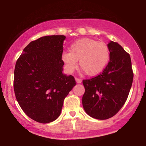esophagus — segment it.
I'll return each mask as SVG.
<instances>
[{
    "label": "esophagus",
    "mask_w": 146,
    "mask_h": 146,
    "mask_svg": "<svg viewBox=\"0 0 146 146\" xmlns=\"http://www.w3.org/2000/svg\"><path fill=\"white\" fill-rule=\"evenodd\" d=\"M75 80H76V82L78 83V84L81 83L82 81V79L78 78H75Z\"/></svg>",
    "instance_id": "1"
}]
</instances>
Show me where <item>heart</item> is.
I'll use <instances>...</instances> for the list:
<instances>
[{"label": "heart", "mask_w": 146, "mask_h": 146, "mask_svg": "<svg viewBox=\"0 0 146 146\" xmlns=\"http://www.w3.org/2000/svg\"><path fill=\"white\" fill-rule=\"evenodd\" d=\"M110 55L109 48L104 42L86 38L72 43L69 53L64 52L62 58L68 71H74L79 60V65L85 73L94 76L101 73L108 65Z\"/></svg>", "instance_id": "heart-1"}]
</instances>
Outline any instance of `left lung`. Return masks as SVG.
<instances>
[{
	"label": "left lung",
	"mask_w": 146,
	"mask_h": 146,
	"mask_svg": "<svg viewBox=\"0 0 146 146\" xmlns=\"http://www.w3.org/2000/svg\"><path fill=\"white\" fill-rule=\"evenodd\" d=\"M110 61L100 75L84 80V109L97 119H107L119 111L130 93L133 71L129 53L120 44L110 41Z\"/></svg>",
	"instance_id": "left-lung-1"
}]
</instances>
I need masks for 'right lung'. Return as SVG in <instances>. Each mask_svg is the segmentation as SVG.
I'll list each match as a JSON object with an SVG mask.
<instances>
[{
	"label": "right lung",
	"instance_id": "right-lung-1",
	"mask_svg": "<svg viewBox=\"0 0 146 146\" xmlns=\"http://www.w3.org/2000/svg\"><path fill=\"white\" fill-rule=\"evenodd\" d=\"M64 36H44L29 43L14 69L16 98L25 113L41 123L60 116L65 98L76 84L74 77L63 74Z\"/></svg>",
	"mask_w": 146,
	"mask_h": 146
}]
</instances>
